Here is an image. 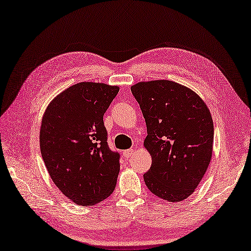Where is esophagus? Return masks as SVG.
Masks as SVG:
<instances>
[{
  "instance_id": "34e87169",
  "label": "esophagus",
  "mask_w": 251,
  "mask_h": 251,
  "mask_svg": "<svg viewBox=\"0 0 251 251\" xmlns=\"http://www.w3.org/2000/svg\"><path fill=\"white\" fill-rule=\"evenodd\" d=\"M134 151H136V150H133V149H129V150H127V151H123V156L126 159H129V158H131L133 156Z\"/></svg>"
}]
</instances>
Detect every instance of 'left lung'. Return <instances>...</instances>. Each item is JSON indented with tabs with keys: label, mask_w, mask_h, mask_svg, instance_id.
Masks as SVG:
<instances>
[{
	"label": "left lung",
	"mask_w": 251,
	"mask_h": 251,
	"mask_svg": "<svg viewBox=\"0 0 251 251\" xmlns=\"http://www.w3.org/2000/svg\"><path fill=\"white\" fill-rule=\"evenodd\" d=\"M145 119V149L151 166L149 190L172 202L188 198L207 171L214 127L209 108L191 89L171 80L141 81L131 87Z\"/></svg>",
	"instance_id": "1"
}]
</instances>
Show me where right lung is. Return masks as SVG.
Masks as SVG:
<instances>
[{
  "label": "right lung",
  "mask_w": 251,
  "mask_h": 251,
  "mask_svg": "<svg viewBox=\"0 0 251 251\" xmlns=\"http://www.w3.org/2000/svg\"><path fill=\"white\" fill-rule=\"evenodd\" d=\"M120 88L82 81L50 102L40 128V150L49 174L63 195L92 205L112 194L120 155L107 143L104 113Z\"/></svg>",
  "instance_id": "obj_1"
}]
</instances>
